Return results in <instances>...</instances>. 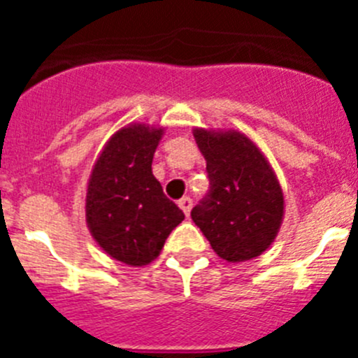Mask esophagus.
I'll return each mask as SVG.
<instances>
[{"instance_id": "34e87169", "label": "esophagus", "mask_w": 358, "mask_h": 358, "mask_svg": "<svg viewBox=\"0 0 358 358\" xmlns=\"http://www.w3.org/2000/svg\"><path fill=\"white\" fill-rule=\"evenodd\" d=\"M177 204H179V208H181V210L185 211L186 217H188L189 211H192V206H194V201H192V199H189V197H182L181 201L177 202Z\"/></svg>"}]
</instances>
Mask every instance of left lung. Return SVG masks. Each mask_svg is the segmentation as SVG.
Listing matches in <instances>:
<instances>
[{
  "mask_svg": "<svg viewBox=\"0 0 358 358\" xmlns=\"http://www.w3.org/2000/svg\"><path fill=\"white\" fill-rule=\"evenodd\" d=\"M206 159L210 194L192 220L222 260L238 264L271 248L283 222L285 199L273 166L240 131L194 129Z\"/></svg>",
  "mask_w": 358,
  "mask_h": 358,
  "instance_id": "1",
  "label": "left lung"
}]
</instances>
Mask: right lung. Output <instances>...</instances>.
<instances>
[{"mask_svg": "<svg viewBox=\"0 0 358 358\" xmlns=\"http://www.w3.org/2000/svg\"><path fill=\"white\" fill-rule=\"evenodd\" d=\"M164 127L129 123L103 145L85 194V222L94 242L115 260L143 267L159 256L185 213L152 173Z\"/></svg>", "mask_w": 358, "mask_h": 358, "instance_id": "obj_1", "label": "right lung"}]
</instances>
